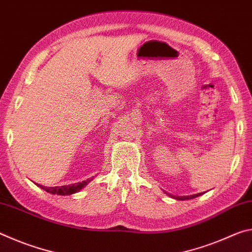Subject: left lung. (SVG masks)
Masks as SVG:
<instances>
[{
  "instance_id": "8db88e82",
  "label": "left lung",
  "mask_w": 252,
  "mask_h": 252,
  "mask_svg": "<svg viewBox=\"0 0 252 252\" xmlns=\"http://www.w3.org/2000/svg\"><path fill=\"white\" fill-rule=\"evenodd\" d=\"M189 198H190V197H182V198H179V197H178V199H180V200H186V199H189ZM192 198H194L193 195H192Z\"/></svg>"
}]
</instances>
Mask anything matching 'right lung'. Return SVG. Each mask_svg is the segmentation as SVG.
I'll list each match as a JSON object with an SVG mask.
<instances>
[{"label": "right lung", "instance_id": "add662e5", "mask_svg": "<svg viewBox=\"0 0 252 252\" xmlns=\"http://www.w3.org/2000/svg\"><path fill=\"white\" fill-rule=\"evenodd\" d=\"M87 182L88 181H83V182H80V183H74V185H72V186H63L61 188H58V187L46 188V187H42L40 185H37V186L41 187L42 189L45 190L46 192H49V193L59 194V195H69V194L78 192L79 190L82 189V188L85 185H87Z\"/></svg>", "mask_w": 252, "mask_h": 252}]
</instances>
